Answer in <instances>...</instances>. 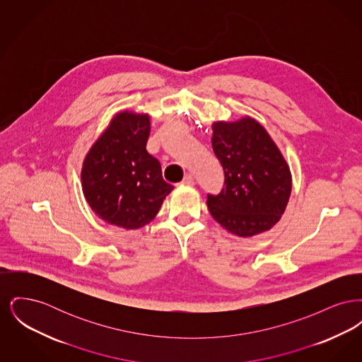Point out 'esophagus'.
Wrapping results in <instances>:
<instances>
[{
    "mask_svg": "<svg viewBox=\"0 0 362 362\" xmlns=\"http://www.w3.org/2000/svg\"><path fill=\"white\" fill-rule=\"evenodd\" d=\"M194 183H195L194 176L189 175V173H187V175L185 176V179L182 180V185H185V186H194Z\"/></svg>",
    "mask_w": 362,
    "mask_h": 362,
    "instance_id": "obj_1",
    "label": "esophagus"
}]
</instances>
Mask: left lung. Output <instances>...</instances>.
<instances>
[{"label": "left lung", "mask_w": 362, "mask_h": 362, "mask_svg": "<svg viewBox=\"0 0 362 362\" xmlns=\"http://www.w3.org/2000/svg\"><path fill=\"white\" fill-rule=\"evenodd\" d=\"M211 146L224 170V187L207 194V209L228 232L250 238L272 229L284 214L292 173L266 129L251 117L214 122Z\"/></svg>", "instance_id": "8db88e82"}]
</instances>
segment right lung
<instances>
[{
  "label": "right lung",
  "instance_id": "obj_1",
  "mask_svg": "<svg viewBox=\"0 0 362 362\" xmlns=\"http://www.w3.org/2000/svg\"><path fill=\"white\" fill-rule=\"evenodd\" d=\"M151 117L118 112L86 153L81 186L88 205L108 224H149L173 191L158 160L146 152Z\"/></svg>",
  "mask_w": 362,
  "mask_h": 362
}]
</instances>
